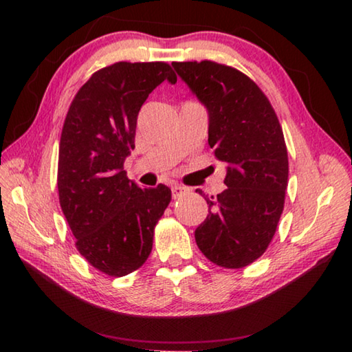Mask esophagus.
<instances>
[{"mask_svg": "<svg viewBox=\"0 0 352 352\" xmlns=\"http://www.w3.org/2000/svg\"><path fill=\"white\" fill-rule=\"evenodd\" d=\"M184 192H186V188L180 186V184H174L172 186V197L174 199H180Z\"/></svg>", "mask_w": 352, "mask_h": 352, "instance_id": "1", "label": "esophagus"}]
</instances>
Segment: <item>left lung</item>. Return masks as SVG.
<instances>
[{
    "mask_svg": "<svg viewBox=\"0 0 352 352\" xmlns=\"http://www.w3.org/2000/svg\"><path fill=\"white\" fill-rule=\"evenodd\" d=\"M177 74L206 107L208 144L226 163V189L208 199L195 230L200 252L216 265L242 269L261 258L284 210L289 158L270 100L239 69L211 60L174 62Z\"/></svg>",
    "mask_w": 352,
    "mask_h": 352,
    "instance_id": "1",
    "label": "left lung"
}]
</instances>
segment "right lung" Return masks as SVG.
Segmentation results:
<instances>
[{"label":"right lung","mask_w":352,"mask_h":352,"mask_svg":"<svg viewBox=\"0 0 352 352\" xmlns=\"http://www.w3.org/2000/svg\"><path fill=\"white\" fill-rule=\"evenodd\" d=\"M166 79L177 82L164 62L113 63L83 83L65 118L58 200L76 248L109 276H126L144 264L155 225L172 199L164 184L141 189L124 170L141 107Z\"/></svg>","instance_id":"1"}]
</instances>
